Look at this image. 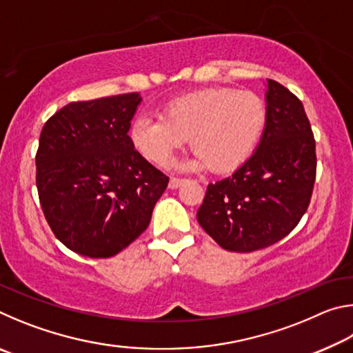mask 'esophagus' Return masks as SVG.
Segmentation results:
<instances>
[{
    "mask_svg": "<svg viewBox=\"0 0 353 353\" xmlns=\"http://www.w3.org/2000/svg\"><path fill=\"white\" fill-rule=\"evenodd\" d=\"M182 182H183V179L171 177V179H170V188H171V190L179 188V187H181V185H182Z\"/></svg>",
    "mask_w": 353,
    "mask_h": 353,
    "instance_id": "1",
    "label": "esophagus"
}]
</instances>
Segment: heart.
<instances>
[{
	"instance_id": "heart-1",
	"label": "heart",
	"mask_w": 353,
	"mask_h": 353,
	"mask_svg": "<svg viewBox=\"0 0 353 353\" xmlns=\"http://www.w3.org/2000/svg\"><path fill=\"white\" fill-rule=\"evenodd\" d=\"M268 123L265 101L252 92L210 87L170 101L162 118L137 117L130 143L149 162L163 166L188 139L190 166L223 174L241 166Z\"/></svg>"
}]
</instances>
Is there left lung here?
I'll return each instance as SVG.
<instances>
[{
  "mask_svg": "<svg viewBox=\"0 0 353 353\" xmlns=\"http://www.w3.org/2000/svg\"><path fill=\"white\" fill-rule=\"evenodd\" d=\"M259 148L230 177L208 183L198 223L221 248L252 252L285 238L312 199L316 145L296 94L268 79Z\"/></svg>",
  "mask_w": 353,
  "mask_h": 353,
  "instance_id": "left-lung-1",
  "label": "left lung"
}]
</instances>
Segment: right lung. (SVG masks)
<instances>
[{
    "instance_id": "1",
    "label": "right lung",
    "mask_w": 353,
    "mask_h": 353,
    "mask_svg": "<svg viewBox=\"0 0 353 353\" xmlns=\"http://www.w3.org/2000/svg\"><path fill=\"white\" fill-rule=\"evenodd\" d=\"M139 93L70 103L45 123L35 166L41 210L73 252L107 259L151 223L170 179L128 135Z\"/></svg>"
}]
</instances>
